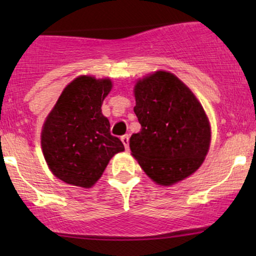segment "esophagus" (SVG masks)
<instances>
[{
	"mask_svg": "<svg viewBox=\"0 0 256 256\" xmlns=\"http://www.w3.org/2000/svg\"><path fill=\"white\" fill-rule=\"evenodd\" d=\"M122 142L124 143L126 150H128V134H124V136H122Z\"/></svg>",
	"mask_w": 256,
	"mask_h": 256,
	"instance_id": "obj_1",
	"label": "esophagus"
}]
</instances>
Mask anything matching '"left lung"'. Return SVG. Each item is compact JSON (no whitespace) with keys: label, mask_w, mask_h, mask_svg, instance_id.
I'll list each match as a JSON object with an SVG mask.
<instances>
[{"label":"left lung","mask_w":256,"mask_h":256,"mask_svg":"<svg viewBox=\"0 0 256 256\" xmlns=\"http://www.w3.org/2000/svg\"><path fill=\"white\" fill-rule=\"evenodd\" d=\"M134 110L140 131L130 149L142 170L161 185L189 177L204 162L210 126L189 88L170 72L158 71L138 80Z\"/></svg>","instance_id":"8db88e82"}]
</instances>
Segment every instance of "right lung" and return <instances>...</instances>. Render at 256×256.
Listing matches in <instances>:
<instances>
[{
	"label": "right lung",
	"instance_id": "add662e5",
	"mask_svg": "<svg viewBox=\"0 0 256 256\" xmlns=\"http://www.w3.org/2000/svg\"><path fill=\"white\" fill-rule=\"evenodd\" d=\"M110 79L80 76L64 88L43 125L42 149L49 168L76 186H92L116 152L125 150L101 112Z\"/></svg>",
	"mask_w": 256,
	"mask_h": 256
}]
</instances>
